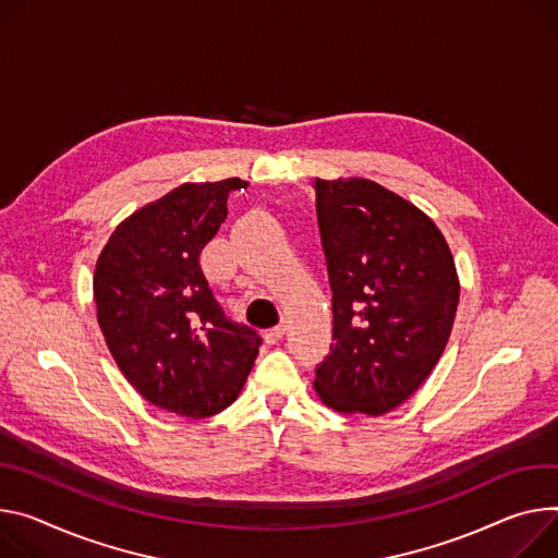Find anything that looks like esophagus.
Masks as SVG:
<instances>
[{
	"mask_svg": "<svg viewBox=\"0 0 558 558\" xmlns=\"http://www.w3.org/2000/svg\"><path fill=\"white\" fill-rule=\"evenodd\" d=\"M284 331H287V327H284V325H276V327H271V329H267V331H265V340H267L269 344H276V342H280V340H282Z\"/></svg>",
	"mask_w": 558,
	"mask_h": 558,
	"instance_id": "1",
	"label": "esophagus"
}]
</instances>
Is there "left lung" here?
I'll return each mask as SVG.
<instances>
[{"mask_svg": "<svg viewBox=\"0 0 558 558\" xmlns=\"http://www.w3.org/2000/svg\"><path fill=\"white\" fill-rule=\"evenodd\" d=\"M314 189L336 340L314 387L336 412L380 416L436 367L459 276L442 233L412 202L365 178H316Z\"/></svg>", "mask_w": 558, "mask_h": 558, "instance_id": "1", "label": "left lung"}]
</instances>
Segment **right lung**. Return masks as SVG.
Returning a JSON list of instances; mask_svg holds the SVG:
<instances>
[{
  "label": "right lung",
  "mask_w": 558,
  "mask_h": 558,
  "mask_svg": "<svg viewBox=\"0 0 558 558\" xmlns=\"http://www.w3.org/2000/svg\"><path fill=\"white\" fill-rule=\"evenodd\" d=\"M240 178L182 184L126 218L95 265L97 323L135 391L207 418L238 398L263 338L222 312L199 253L227 220Z\"/></svg>",
  "instance_id": "1"
}]
</instances>
